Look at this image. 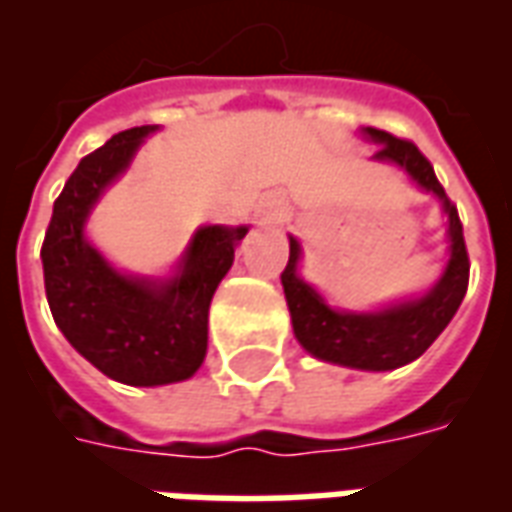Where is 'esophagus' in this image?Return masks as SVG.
Segmentation results:
<instances>
[{"label": "esophagus", "mask_w": 512, "mask_h": 512, "mask_svg": "<svg viewBox=\"0 0 512 512\" xmlns=\"http://www.w3.org/2000/svg\"><path fill=\"white\" fill-rule=\"evenodd\" d=\"M266 205H268V211L274 213V216H282V205H279L277 197H268Z\"/></svg>", "instance_id": "obj_1"}]
</instances>
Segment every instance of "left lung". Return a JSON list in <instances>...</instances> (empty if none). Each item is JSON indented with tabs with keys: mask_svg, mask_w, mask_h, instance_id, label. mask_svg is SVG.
<instances>
[{
	"mask_svg": "<svg viewBox=\"0 0 512 512\" xmlns=\"http://www.w3.org/2000/svg\"><path fill=\"white\" fill-rule=\"evenodd\" d=\"M370 139L381 142L376 150L378 161H395L417 180L425 191H433L444 205L450 219V263L436 288L419 301H406L376 315H354L326 307L315 290L296 277L299 263V241L290 238V257L285 271L279 274L285 299H288L290 321L299 343L323 362L359 367V370H395L414 362L439 337L452 315L461 307L469 288V252L463 241V224L458 219L455 202L436 178L433 164L422 156L411 139H400L381 128H365Z\"/></svg>",
	"mask_w": 512,
	"mask_h": 512,
	"instance_id": "1",
	"label": "left lung"
}]
</instances>
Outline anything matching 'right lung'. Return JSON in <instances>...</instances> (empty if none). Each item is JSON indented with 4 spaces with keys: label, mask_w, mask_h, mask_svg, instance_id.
<instances>
[{
    "label": "right lung",
    "mask_w": 512,
    "mask_h": 512,
    "mask_svg": "<svg viewBox=\"0 0 512 512\" xmlns=\"http://www.w3.org/2000/svg\"><path fill=\"white\" fill-rule=\"evenodd\" d=\"M156 126L115 134L79 161L54 200L43 238V279L54 323L104 376L131 386L191 378L208 351V307L246 227H202L167 285L120 277L84 241V219Z\"/></svg>",
    "instance_id": "obj_1"
}]
</instances>
